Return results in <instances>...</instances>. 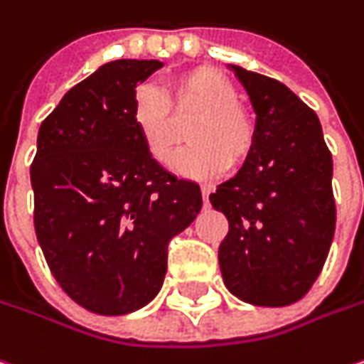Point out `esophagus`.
I'll return each mask as SVG.
<instances>
[{
	"mask_svg": "<svg viewBox=\"0 0 364 364\" xmlns=\"http://www.w3.org/2000/svg\"><path fill=\"white\" fill-rule=\"evenodd\" d=\"M210 193H212V187L210 185H201V196H203V203L210 201Z\"/></svg>",
	"mask_w": 364,
	"mask_h": 364,
	"instance_id": "obj_1",
	"label": "esophagus"
}]
</instances>
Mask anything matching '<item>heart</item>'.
<instances>
[{
    "mask_svg": "<svg viewBox=\"0 0 364 364\" xmlns=\"http://www.w3.org/2000/svg\"><path fill=\"white\" fill-rule=\"evenodd\" d=\"M187 138L193 142L177 159V168L198 179H212L248 159L257 140V126L238 103V91L222 73L201 67L179 75L163 91L144 83L136 89L132 119L146 152L168 166L181 140L175 119L198 112Z\"/></svg>",
    "mask_w": 364,
    "mask_h": 364,
    "instance_id": "heart-1",
    "label": "heart"
}]
</instances>
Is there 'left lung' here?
Returning a JSON list of instances; mask_svg holds the SVG:
<instances>
[{"mask_svg":"<svg viewBox=\"0 0 364 364\" xmlns=\"http://www.w3.org/2000/svg\"><path fill=\"white\" fill-rule=\"evenodd\" d=\"M232 71L257 112V140L245 166L210 196L228 218L220 271L246 304L289 306L318 279L334 238L332 154L318 116L291 89Z\"/></svg>","mask_w":364,"mask_h":364,"instance_id":"1","label":"left lung"}]
</instances>
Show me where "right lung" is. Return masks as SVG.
<instances>
[{
	"instance_id": "right-lung-1",
	"label": "right lung",
	"mask_w": 364,
	"mask_h": 364,
	"mask_svg": "<svg viewBox=\"0 0 364 364\" xmlns=\"http://www.w3.org/2000/svg\"><path fill=\"white\" fill-rule=\"evenodd\" d=\"M161 67L112 60L40 124L30 166L36 238L63 291L93 314L146 306L163 287L171 238L201 210L198 183L152 161L132 119L136 83Z\"/></svg>"
}]
</instances>
